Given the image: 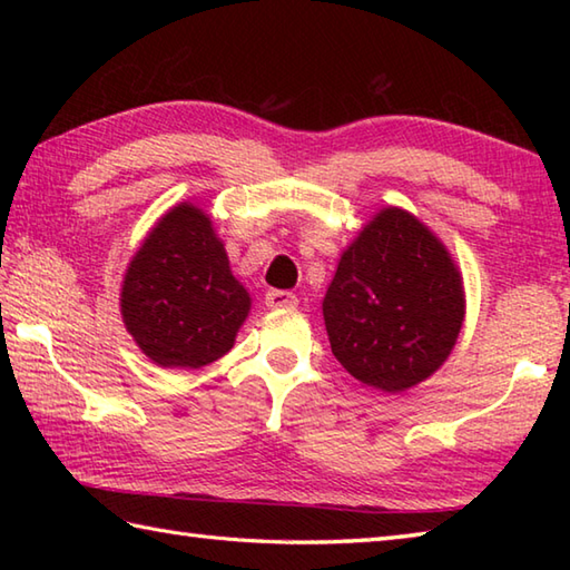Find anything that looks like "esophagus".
I'll use <instances>...</instances> for the list:
<instances>
[{
  "instance_id": "34e87169",
  "label": "esophagus",
  "mask_w": 570,
  "mask_h": 570,
  "mask_svg": "<svg viewBox=\"0 0 570 570\" xmlns=\"http://www.w3.org/2000/svg\"><path fill=\"white\" fill-rule=\"evenodd\" d=\"M264 301H266V306H269V308H294L298 304L296 294L278 292V288H272V292H266Z\"/></svg>"
}]
</instances>
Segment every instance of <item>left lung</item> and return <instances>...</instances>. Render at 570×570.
I'll return each mask as SVG.
<instances>
[{"label":"left lung","mask_w":570,"mask_h":570,"mask_svg":"<svg viewBox=\"0 0 570 570\" xmlns=\"http://www.w3.org/2000/svg\"><path fill=\"white\" fill-rule=\"evenodd\" d=\"M463 316V282L451 254L399 208H384L360 229L323 298L335 360L362 384L390 394L443 365Z\"/></svg>","instance_id":"1"}]
</instances>
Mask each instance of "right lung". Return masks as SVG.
Listing matches in <instances>:
<instances>
[{
  "instance_id": "1",
  "label": "right lung",
  "mask_w": 570,
  "mask_h": 570,
  "mask_svg": "<svg viewBox=\"0 0 570 570\" xmlns=\"http://www.w3.org/2000/svg\"><path fill=\"white\" fill-rule=\"evenodd\" d=\"M247 311L210 217L188 203L168 210L122 284V318L144 355L161 367L210 365L235 345Z\"/></svg>"
}]
</instances>
